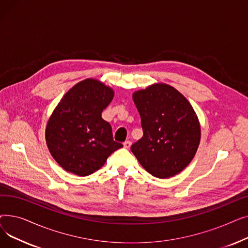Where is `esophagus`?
Wrapping results in <instances>:
<instances>
[{
  "mask_svg": "<svg viewBox=\"0 0 248 248\" xmlns=\"http://www.w3.org/2000/svg\"><path fill=\"white\" fill-rule=\"evenodd\" d=\"M131 146H132V142L129 141V140H125V141L124 142V148H125V149H128Z\"/></svg>",
  "mask_w": 248,
  "mask_h": 248,
  "instance_id": "34e87169",
  "label": "esophagus"
}]
</instances>
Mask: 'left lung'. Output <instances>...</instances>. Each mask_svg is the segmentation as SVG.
Segmentation results:
<instances>
[{
	"instance_id": "obj_1",
	"label": "left lung",
	"mask_w": 248,
	"mask_h": 248,
	"mask_svg": "<svg viewBox=\"0 0 248 248\" xmlns=\"http://www.w3.org/2000/svg\"><path fill=\"white\" fill-rule=\"evenodd\" d=\"M144 136L131 147L147 172L173 177L191 163L201 139L198 116L181 93L166 83H154L133 93Z\"/></svg>"
}]
</instances>
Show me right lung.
<instances>
[{"label": "right lung", "instance_id": "add662e5", "mask_svg": "<svg viewBox=\"0 0 248 248\" xmlns=\"http://www.w3.org/2000/svg\"><path fill=\"white\" fill-rule=\"evenodd\" d=\"M114 95L111 87L93 78L76 83L63 95L50 115L46 144L65 171L88 176L123 147L113 140L110 124L101 117Z\"/></svg>", "mask_w": 248, "mask_h": 248}]
</instances>
